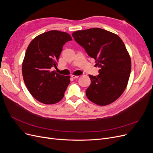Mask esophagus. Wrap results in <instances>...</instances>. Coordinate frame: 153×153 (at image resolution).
<instances>
[{
  "label": "esophagus",
  "instance_id": "1",
  "mask_svg": "<svg viewBox=\"0 0 153 153\" xmlns=\"http://www.w3.org/2000/svg\"><path fill=\"white\" fill-rule=\"evenodd\" d=\"M71 77H72V78H78V77H79V76H76V75H71Z\"/></svg>",
  "mask_w": 153,
  "mask_h": 153
}]
</instances>
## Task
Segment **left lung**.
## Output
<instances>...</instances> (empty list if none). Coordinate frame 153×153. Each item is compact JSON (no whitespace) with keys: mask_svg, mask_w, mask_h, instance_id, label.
Segmentation results:
<instances>
[{"mask_svg":"<svg viewBox=\"0 0 153 153\" xmlns=\"http://www.w3.org/2000/svg\"><path fill=\"white\" fill-rule=\"evenodd\" d=\"M72 36L100 68L98 76L89 75L91 84L85 91L87 98L100 106L113 103L126 89L131 73V59L123 41L100 28L77 30Z\"/></svg>","mask_w":153,"mask_h":153,"instance_id":"1","label":"left lung"}]
</instances>
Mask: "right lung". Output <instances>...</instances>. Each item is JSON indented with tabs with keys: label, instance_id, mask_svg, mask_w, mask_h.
I'll list each match as a JSON object with an SVG mask.
<instances>
[{
	"label": "right lung",
	"instance_id": "add662e5",
	"mask_svg": "<svg viewBox=\"0 0 153 153\" xmlns=\"http://www.w3.org/2000/svg\"><path fill=\"white\" fill-rule=\"evenodd\" d=\"M65 32L50 30L36 36L29 45L22 63V75L31 95L39 102L51 105L64 97L70 76L52 71L57 68L63 45L71 41Z\"/></svg>",
	"mask_w": 153,
	"mask_h": 153
}]
</instances>
